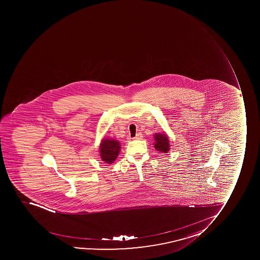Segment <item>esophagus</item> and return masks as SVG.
Returning a JSON list of instances; mask_svg holds the SVG:
<instances>
[{"instance_id":"obj_1","label":"esophagus","mask_w":260,"mask_h":260,"mask_svg":"<svg viewBox=\"0 0 260 260\" xmlns=\"http://www.w3.org/2000/svg\"><path fill=\"white\" fill-rule=\"evenodd\" d=\"M142 138V133H137V136L134 137L135 140H141Z\"/></svg>"}]
</instances>
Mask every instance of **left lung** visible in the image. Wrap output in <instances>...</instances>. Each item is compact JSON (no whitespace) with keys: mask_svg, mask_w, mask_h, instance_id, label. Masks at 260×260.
I'll use <instances>...</instances> for the list:
<instances>
[{"mask_svg":"<svg viewBox=\"0 0 260 260\" xmlns=\"http://www.w3.org/2000/svg\"><path fill=\"white\" fill-rule=\"evenodd\" d=\"M155 145L154 147L157 151L167 153L168 151H170V141L168 138L167 135L155 134Z\"/></svg>","mask_w":260,"mask_h":260,"instance_id":"left-lung-1","label":"left lung"}]
</instances>
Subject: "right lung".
I'll use <instances>...</instances> for the list:
<instances>
[{"instance_id":"add662e5","label":"right lung","mask_w":260,"mask_h":260,"mask_svg":"<svg viewBox=\"0 0 260 260\" xmlns=\"http://www.w3.org/2000/svg\"><path fill=\"white\" fill-rule=\"evenodd\" d=\"M120 143L113 139L103 138L100 144L101 158L105 164H113L120 151Z\"/></svg>"}]
</instances>
